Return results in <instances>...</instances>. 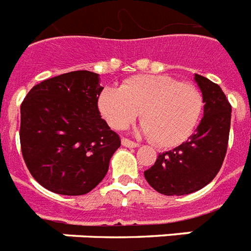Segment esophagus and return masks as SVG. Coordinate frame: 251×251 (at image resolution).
<instances>
[{"label": "esophagus", "mask_w": 251, "mask_h": 251, "mask_svg": "<svg viewBox=\"0 0 251 251\" xmlns=\"http://www.w3.org/2000/svg\"><path fill=\"white\" fill-rule=\"evenodd\" d=\"M122 145L126 146V148H138V144L131 141V140H128V138H123L122 140Z\"/></svg>", "instance_id": "esophagus-1"}]
</instances>
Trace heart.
<instances>
[{"label": "heart", "mask_w": 251, "mask_h": 251, "mask_svg": "<svg viewBox=\"0 0 251 251\" xmlns=\"http://www.w3.org/2000/svg\"><path fill=\"white\" fill-rule=\"evenodd\" d=\"M98 109L114 129H124L140 115V133L162 148L184 142L198 124L203 98L194 84L181 83L168 75L133 76L122 87H105Z\"/></svg>", "instance_id": "heart-1"}]
</instances>
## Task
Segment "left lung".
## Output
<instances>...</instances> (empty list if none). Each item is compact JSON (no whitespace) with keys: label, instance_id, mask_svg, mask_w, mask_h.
<instances>
[{"label":"left lung","instance_id":"obj_1","mask_svg":"<svg viewBox=\"0 0 251 251\" xmlns=\"http://www.w3.org/2000/svg\"><path fill=\"white\" fill-rule=\"evenodd\" d=\"M203 98V118L181 145L158 155L144 172L146 181L164 196H184L202 189L219 172L227 153L230 128L229 102L218 84L194 74Z\"/></svg>","mask_w":251,"mask_h":251}]
</instances>
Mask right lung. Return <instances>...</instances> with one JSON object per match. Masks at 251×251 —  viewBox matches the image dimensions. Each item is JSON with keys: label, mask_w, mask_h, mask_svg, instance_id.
I'll return each mask as SVG.
<instances>
[{"label": "right lung", "mask_w": 251, "mask_h": 251, "mask_svg": "<svg viewBox=\"0 0 251 251\" xmlns=\"http://www.w3.org/2000/svg\"><path fill=\"white\" fill-rule=\"evenodd\" d=\"M103 87L92 71H72L35 85L21 106L24 162L45 189L63 196L89 193L109 171L120 146L98 111Z\"/></svg>", "instance_id": "add662e5"}]
</instances>
